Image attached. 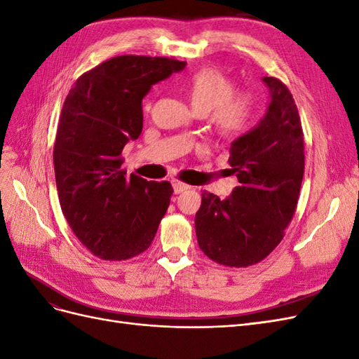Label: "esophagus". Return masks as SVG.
I'll list each match as a JSON object with an SVG mask.
<instances>
[{
	"instance_id": "1",
	"label": "esophagus",
	"mask_w": 359,
	"mask_h": 359,
	"mask_svg": "<svg viewBox=\"0 0 359 359\" xmlns=\"http://www.w3.org/2000/svg\"><path fill=\"white\" fill-rule=\"evenodd\" d=\"M190 189V186H187V184H184V182H173V191H175L177 194H180V193H182V191H186V190H189Z\"/></svg>"
}]
</instances>
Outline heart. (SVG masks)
I'll return each mask as SVG.
<instances>
[{
  "instance_id": "obj_1",
  "label": "heart",
  "mask_w": 359,
  "mask_h": 359,
  "mask_svg": "<svg viewBox=\"0 0 359 359\" xmlns=\"http://www.w3.org/2000/svg\"><path fill=\"white\" fill-rule=\"evenodd\" d=\"M182 90L194 114L206 115L212 132L223 139L241 136L255 118V99L236 94V83L220 70L205 67L182 82Z\"/></svg>"
}]
</instances>
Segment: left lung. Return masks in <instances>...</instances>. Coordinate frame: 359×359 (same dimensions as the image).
Segmentation results:
<instances>
[{"mask_svg":"<svg viewBox=\"0 0 359 359\" xmlns=\"http://www.w3.org/2000/svg\"><path fill=\"white\" fill-rule=\"evenodd\" d=\"M262 81L271 95L266 114L229 149L238 186L223 201L202 191L194 219L199 248L224 266L265 259L283 240L299 199L304 135L297 104L283 82Z\"/></svg>","mask_w":359,"mask_h":359,"instance_id":"left-lung-1","label":"left lung"}]
</instances>
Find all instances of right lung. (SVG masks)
I'll return each mask as SVG.
<instances>
[{
	"label": "right lung",
	"mask_w": 359,
	"mask_h": 359,
	"mask_svg": "<svg viewBox=\"0 0 359 359\" xmlns=\"http://www.w3.org/2000/svg\"><path fill=\"white\" fill-rule=\"evenodd\" d=\"M186 67L165 57L121 55L79 76L64 102L53 168L60 205L78 240L103 260L151 245L173 189L121 169L123 148L142 132V99Z\"/></svg>",
	"instance_id": "add662e5"
}]
</instances>
